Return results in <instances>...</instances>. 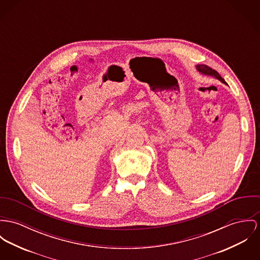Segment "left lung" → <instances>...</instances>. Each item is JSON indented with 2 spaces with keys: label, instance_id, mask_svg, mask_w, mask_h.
I'll return each instance as SVG.
<instances>
[{
  "label": "left lung",
  "instance_id": "8db88e82",
  "mask_svg": "<svg viewBox=\"0 0 260 260\" xmlns=\"http://www.w3.org/2000/svg\"><path fill=\"white\" fill-rule=\"evenodd\" d=\"M197 69L199 70V72H201V73H203V74H207V75H211V76H214V77H216L217 79H219V80L221 81L222 83L226 84V82L220 77V74H219L215 69H213V68L209 67L208 65L200 64V65H198V66H197Z\"/></svg>",
  "mask_w": 260,
  "mask_h": 260
}]
</instances>
